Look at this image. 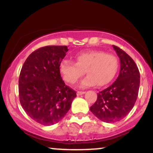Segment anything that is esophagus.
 Instances as JSON below:
<instances>
[{
  "instance_id": "esophagus-1",
  "label": "esophagus",
  "mask_w": 153,
  "mask_h": 153,
  "mask_svg": "<svg viewBox=\"0 0 153 153\" xmlns=\"http://www.w3.org/2000/svg\"><path fill=\"white\" fill-rule=\"evenodd\" d=\"M85 92H84V91H78L77 92V96H80V95H82L85 94Z\"/></svg>"
}]
</instances>
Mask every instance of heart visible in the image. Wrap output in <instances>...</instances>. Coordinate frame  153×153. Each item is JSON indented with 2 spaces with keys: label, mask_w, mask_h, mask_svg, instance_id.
Wrapping results in <instances>:
<instances>
[{
  "label": "heart",
  "mask_w": 153,
  "mask_h": 153,
  "mask_svg": "<svg viewBox=\"0 0 153 153\" xmlns=\"http://www.w3.org/2000/svg\"><path fill=\"white\" fill-rule=\"evenodd\" d=\"M76 62L64 59L59 65L62 79L70 84L75 83L83 75H87L80 82V87L88 88L97 84L103 86L108 83L117 73L119 61L116 56L101 51L81 52L75 57Z\"/></svg>",
  "instance_id": "heart-1"
}]
</instances>
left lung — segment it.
Segmentation results:
<instances>
[{
  "label": "left lung",
  "instance_id": "8db88e82",
  "mask_svg": "<svg viewBox=\"0 0 153 153\" xmlns=\"http://www.w3.org/2000/svg\"><path fill=\"white\" fill-rule=\"evenodd\" d=\"M120 60V71L116 81L98 94L91 111L102 122L122 120L132 109L137 99L140 75L134 61L124 51L113 45Z\"/></svg>",
  "mask_w": 153,
  "mask_h": 153
}]
</instances>
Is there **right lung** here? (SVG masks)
Segmentation results:
<instances>
[{"mask_svg":"<svg viewBox=\"0 0 153 153\" xmlns=\"http://www.w3.org/2000/svg\"><path fill=\"white\" fill-rule=\"evenodd\" d=\"M67 46H46L33 52L19 79V100L29 117L44 126L59 122L71 108L76 92L65 84L59 65Z\"/></svg>","mask_w":153,"mask_h":153,"instance_id":"right-lung-1","label":"right lung"}]
</instances>
